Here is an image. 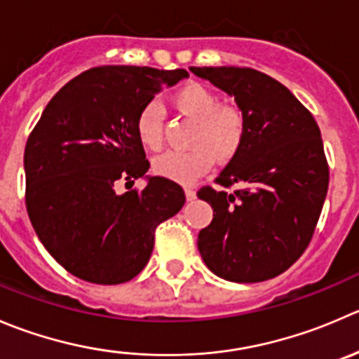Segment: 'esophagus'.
<instances>
[{
    "label": "esophagus",
    "mask_w": 359,
    "mask_h": 359,
    "mask_svg": "<svg viewBox=\"0 0 359 359\" xmlns=\"http://www.w3.org/2000/svg\"><path fill=\"white\" fill-rule=\"evenodd\" d=\"M184 193H186V200L187 201H193L194 198H196V191H194L191 186L184 187Z\"/></svg>",
    "instance_id": "esophagus-1"
}]
</instances>
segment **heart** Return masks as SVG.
I'll return each mask as SVG.
<instances>
[{"label": "heart", "mask_w": 359, "mask_h": 359, "mask_svg": "<svg viewBox=\"0 0 359 359\" xmlns=\"http://www.w3.org/2000/svg\"><path fill=\"white\" fill-rule=\"evenodd\" d=\"M177 110L194 121L186 152H166L152 161V172L179 184H193L214 166L215 158L229 161L242 149L247 121L242 110L221 105L217 95L207 86L189 82L173 96ZM135 133L149 151L163 147V114L158 103L144 105L135 121Z\"/></svg>", "instance_id": "heart-1"}]
</instances>
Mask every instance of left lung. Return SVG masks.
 Here are the masks:
<instances>
[{"mask_svg":"<svg viewBox=\"0 0 359 359\" xmlns=\"http://www.w3.org/2000/svg\"><path fill=\"white\" fill-rule=\"evenodd\" d=\"M191 72L233 96L247 121L242 149L215 179L221 187L198 191L214 210L198 249L221 279H273L305 252L321 215L330 184L321 131L287 87L257 69Z\"/></svg>","mask_w":359,"mask_h":359,"instance_id":"1","label":"left lung"}]
</instances>
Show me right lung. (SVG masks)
Instances as JSON below:
<instances>
[{
	"label": "right lung",
	"mask_w": 359,
	"mask_h": 359,
	"mask_svg": "<svg viewBox=\"0 0 359 359\" xmlns=\"http://www.w3.org/2000/svg\"><path fill=\"white\" fill-rule=\"evenodd\" d=\"M186 69L96 66L62 86L31 131L24 151L26 208L52 257L93 284L137 277L154 249L156 228L186 201L165 177L119 194L117 182L142 179L149 159L135 121L161 86Z\"/></svg>",
	"instance_id": "obj_1"
}]
</instances>
